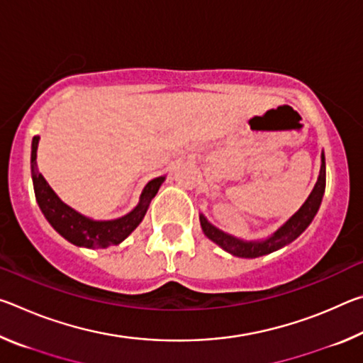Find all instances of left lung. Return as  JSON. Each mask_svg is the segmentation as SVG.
<instances>
[{
	"label": "left lung",
	"mask_w": 363,
	"mask_h": 363,
	"mask_svg": "<svg viewBox=\"0 0 363 363\" xmlns=\"http://www.w3.org/2000/svg\"><path fill=\"white\" fill-rule=\"evenodd\" d=\"M325 181H327V177H325V157L322 153V168H320V174H318L314 190H312L311 195L307 196L304 205L301 206L299 210L294 213L293 216L288 219L272 237L266 238V240L243 242L240 238L232 237L229 233L219 230L218 227H214L211 223H208V219L203 216V214H200L201 229H203L205 235L210 238V240L218 243L220 248L229 251V253L233 256L259 257L264 255H269L272 253V251L285 247V245L293 242L294 238H298L301 233L307 229V225L312 223V219H314L322 203V196L325 192Z\"/></svg>",
	"instance_id": "8db88e82"
}]
</instances>
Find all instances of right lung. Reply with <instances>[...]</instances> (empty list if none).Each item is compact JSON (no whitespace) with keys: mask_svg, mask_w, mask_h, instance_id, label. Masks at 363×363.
I'll list each match as a JSON object with an SVG mask.
<instances>
[{"mask_svg":"<svg viewBox=\"0 0 363 363\" xmlns=\"http://www.w3.org/2000/svg\"><path fill=\"white\" fill-rule=\"evenodd\" d=\"M38 139V136H35L32 143V179L36 201H38L40 210L45 214L48 223L64 238L73 245H78V247L107 248L110 245H118L125 240L140 224V220L144 219L150 200L157 195L164 177H155V179L147 184L143 195H140L139 205L130 214L113 220H94L65 205L54 194V190L49 187V184L41 173H38V169H36Z\"/></svg>","mask_w":363,"mask_h":363,"instance_id":"obj_1","label":"right lung"}]
</instances>
